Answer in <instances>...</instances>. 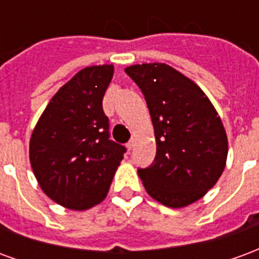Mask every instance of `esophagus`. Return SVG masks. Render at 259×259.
I'll list each match as a JSON object with an SVG mask.
<instances>
[{
  "mask_svg": "<svg viewBox=\"0 0 259 259\" xmlns=\"http://www.w3.org/2000/svg\"><path fill=\"white\" fill-rule=\"evenodd\" d=\"M126 147H127V150H132V148H133V147H135V140H133V139H132V140H129V143H127V144H126Z\"/></svg>",
  "mask_w": 259,
  "mask_h": 259,
  "instance_id": "esophagus-1",
  "label": "esophagus"
}]
</instances>
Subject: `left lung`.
I'll use <instances>...</instances> for the list:
<instances>
[{
  "label": "left lung",
  "mask_w": 259,
  "mask_h": 259,
  "mask_svg": "<svg viewBox=\"0 0 259 259\" xmlns=\"http://www.w3.org/2000/svg\"><path fill=\"white\" fill-rule=\"evenodd\" d=\"M143 93L157 140L154 162L139 168L148 194L170 208L200 200L221 178L228 137L218 112L194 81L165 64L124 69Z\"/></svg>",
  "instance_id": "8db88e82"
}]
</instances>
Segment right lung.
I'll return each instance as SVG.
<instances>
[{
	"mask_svg": "<svg viewBox=\"0 0 259 259\" xmlns=\"http://www.w3.org/2000/svg\"><path fill=\"white\" fill-rule=\"evenodd\" d=\"M112 65L89 66L62 85L30 139V163L42 191L59 205L83 211L101 202L126 148L109 139L102 98Z\"/></svg>",
	"mask_w": 259,
	"mask_h": 259,
	"instance_id": "obj_1",
	"label": "right lung"
}]
</instances>
